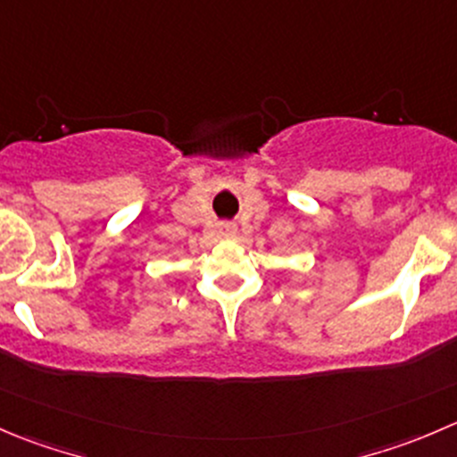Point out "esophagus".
I'll return each instance as SVG.
<instances>
[{
  "label": "esophagus",
  "instance_id": "34e87169",
  "mask_svg": "<svg viewBox=\"0 0 457 457\" xmlns=\"http://www.w3.org/2000/svg\"><path fill=\"white\" fill-rule=\"evenodd\" d=\"M220 232H223V237H234V234H237V228H234L232 223H225L220 225Z\"/></svg>",
  "mask_w": 457,
  "mask_h": 457
}]
</instances>
